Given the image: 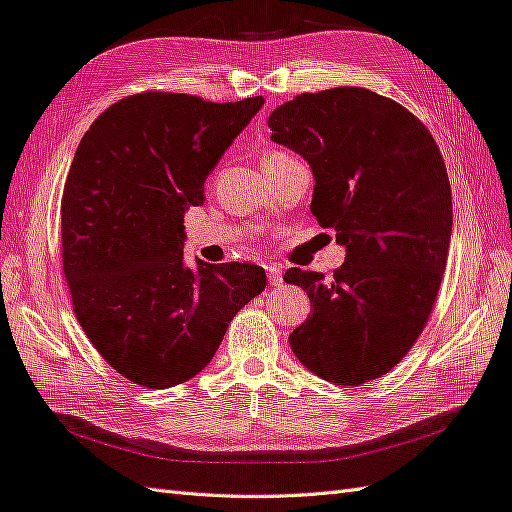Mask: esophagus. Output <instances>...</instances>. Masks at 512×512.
Wrapping results in <instances>:
<instances>
[{
	"label": "esophagus",
	"instance_id": "1",
	"mask_svg": "<svg viewBox=\"0 0 512 512\" xmlns=\"http://www.w3.org/2000/svg\"><path fill=\"white\" fill-rule=\"evenodd\" d=\"M267 278L271 286H282V269L278 265H267Z\"/></svg>",
	"mask_w": 512,
	"mask_h": 512
}]
</instances>
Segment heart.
Returning a JSON list of instances; mask_svg holds the SVG:
<instances>
[{
	"label": "heart",
	"instance_id": "obj_1",
	"mask_svg": "<svg viewBox=\"0 0 512 512\" xmlns=\"http://www.w3.org/2000/svg\"><path fill=\"white\" fill-rule=\"evenodd\" d=\"M278 154H280V152H276V154H269V156H278Z\"/></svg>",
	"mask_w": 512,
	"mask_h": 512
}]
</instances>
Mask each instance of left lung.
<instances>
[{"label": "left lung", "instance_id": "obj_1", "mask_svg": "<svg viewBox=\"0 0 512 512\" xmlns=\"http://www.w3.org/2000/svg\"><path fill=\"white\" fill-rule=\"evenodd\" d=\"M269 128L310 165V213L345 247L332 278L284 273L313 310L291 350L334 384L380 378L417 341L445 271L452 191L439 147L404 106L358 86L297 95L271 112Z\"/></svg>", "mask_w": 512, "mask_h": 512}]
</instances>
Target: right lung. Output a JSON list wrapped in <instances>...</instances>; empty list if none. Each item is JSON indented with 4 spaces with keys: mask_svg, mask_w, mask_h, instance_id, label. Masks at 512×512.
<instances>
[{
    "mask_svg": "<svg viewBox=\"0 0 512 512\" xmlns=\"http://www.w3.org/2000/svg\"><path fill=\"white\" fill-rule=\"evenodd\" d=\"M265 97L121 99L86 130L60 206L62 269L82 330L123 378L167 389L197 376L265 269L184 260V215Z\"/></svg>",
    "mask_w": 512,
    "mask_h": 512,
    "instance_id": "obj_1",
    "label": "right lung"
}]
</instances>
